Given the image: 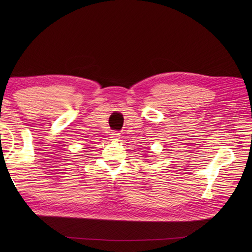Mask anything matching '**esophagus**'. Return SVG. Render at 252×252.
<instances>
[{"label":"esophagus","instance_id":"esophagus-1","mask_svg":"<svg viewBox=\"0 0 252 252\" xmlns=\"http://www.w3.org/2000/svg\"><path fill=\"white\" fill-rule=\"evenodd\" d=\"M120 136H121V134H120V132H118V131H114V132H112V134H111L112 140H119Z\"/></svg>","mask_w":252,"mask_h":252}]
</instances>
